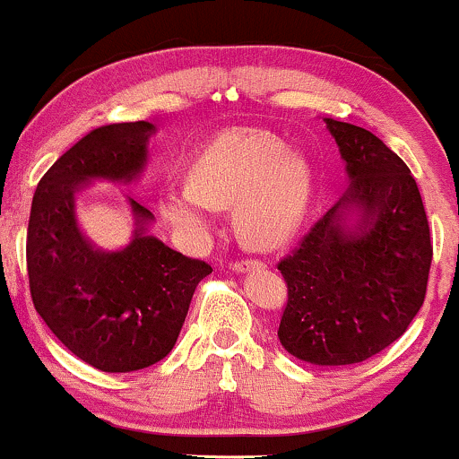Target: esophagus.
Segmentation results:
<instances>
[{
	"instance_id": "obj_1",
	"label": "esophagus",
	"mask_w": 459,
	"mask_h": 459,
	"mask_svg": "<svg viewBox=\"0 0 459 459\" xmlns=\"http://www.w3.org/2000/svg\"><path fill=\"white\" fill-rule=\"evenodd\" d=\"M259 268H265L262 259H236V262H231V270H236V273H251V270Z\"/></svg>"
}]
</instances>
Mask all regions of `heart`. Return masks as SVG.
Here are the masks:
<instances>
[{"mask_svg":"<svg viewBox=\"0 0 459 459\" xmlns=\"http://www.w3.org/2000/svg\"><path fill=\"white\" fill-rule=\"evenodd\" d=\"M315 194L308 160L273 135L230 132L214 138L189 163V180L161 194V212L180 234L202 238L212 208L234 206V228L251 248L290 240Z\"/></svg>","mask_w":459,"mask_h":459,"instance_id":"heart-1","label":"heart"}]
</instances>
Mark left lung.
Here are the masks:
<instances>
[{"mask_svg": "<svg viewBox=\"0 0 459 459\" xmlns=\"http://www.w3.org/2000/svg\"><path fill=\"white\" fill-rule=\"evenodd\" d=\"M324 121L351 186L279 262L287 282L279 341L308 364L349 366L398 341L420 313L432 240L409 166L368 129Z\"/></svg>", "mask_w": 459, "mask_h": 459, "instance_id": "8db88e82", "label": "left lung"}]
</instances>
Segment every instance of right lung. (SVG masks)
Listing matches in <instances>:
<instances>
[{"instance_id":"right-lung-1","label":"right lung","mask_w":459,"mask_h":459,"mask_svg":"<svg viewBox=\"0 0 459 459\" xmlns=\"http://www.w3.org/2000/svg\"><path fill=\"white\" fill-rule=\"evenodd\" d=\"M149 121L89 132L39 178L27 225V274L33 307L76 358L101 372H132L177 344L191 298L212 268L146 234L152 212L129 197L134 238L100 251L82 236L74 194L91 178L132 180L146 163Z\"/></svg>"}]
</instances>
